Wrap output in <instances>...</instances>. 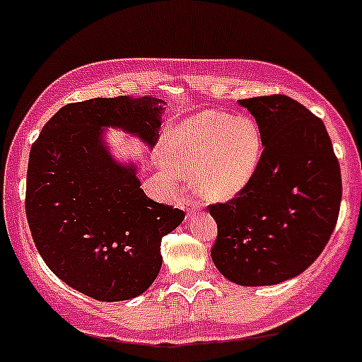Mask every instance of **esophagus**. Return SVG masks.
Masks as SVG:
<instances>
[{
	"label": "esophagus",
	"instance_id": "obj_1",
	"mask_svg": "<svg viewBox=\"0 0 362 362\" xmlns=\"http://www.w3.org/2000/svg\"><path fill=\"white\" fill-rule=\"evenodd\" d=\"M182 202H184V209L187 211V214H192L197 208H199V206H197V202H194L192 197H189V196H185L184 199H182Z\"/></svg>",
	"mask_w": 362,
	"mask_h": 362
}]
</instances>
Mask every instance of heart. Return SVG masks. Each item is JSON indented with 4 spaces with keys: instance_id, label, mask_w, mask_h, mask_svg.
Returning <instances> with one entry per match:
<instances>
[{
    "instance_id": "1",
    "label": "heart",
    "mask_w": 362,
    "mask_h": 362,
    "mask_svg": "<svg viewBox=\"0 0 362 362\" xmlns=\"http://www.w3.org/2000/svg\"><path fill=\"white\" fill-rule=\"evenodd\" d=\"M173 168L189 175L190 189L204 201H226L249 184L263 153L252 118L208 110L173 127L166 136Z\"/></svg>"
}]
</instances>
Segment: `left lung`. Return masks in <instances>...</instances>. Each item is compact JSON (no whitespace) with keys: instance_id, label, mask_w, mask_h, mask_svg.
<instances>
[{"instance_id":"left-lung-1","label":"left lung","mask_w":362,"mask_h":362,"mask_svg":"<svg viewBox=\"0 0 362 362\" xmlns=\"http://www.w3.org/2000/svg\"><path fill=\"white\" fill-rule=\"evenodd\" d=\"M256 118L263 153L235 197L209 204L218 225L213 263L245 287L275 285L316 261L342 201L340 165L325 123L284 94L240 99Z\"/></svg>"}]
</instances>
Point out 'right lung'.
<instances>
[{
    "label": "right lung",
    "mask_w": 362,
    "mask_h": 362,
    "mask_svg": "<svg viewBox=\"0 0 362 362\" xmlns=\"http://www.w3.org/2000/svg\"><path fill=\"white\" fill-rule=\"evenodd\" d=\"M160 99L94 98L63 106L42 127L27 166L25 213L35 247L66 285L96 300L141 296L161 268V239L185 218L153 201L134 168L117 165L101 127L158 142Z\"/></svg>",
    "instance_id": "right-lung-1"
}]
</instances>
